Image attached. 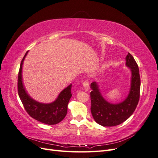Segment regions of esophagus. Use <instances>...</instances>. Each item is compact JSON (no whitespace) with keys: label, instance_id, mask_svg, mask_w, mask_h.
Instances as JSON below:
<instances>
[{"label":"esophagus","instance_id":"34e87169","mask_svg":"<svg viewBox=\"0 0 158 158\" xmlns=\"http://www.w3.org/2000/svg\"><path fill=\"white\" fill-rule=\"evenodd\" d=\"M82 85H83V86H84L85 91H88L89 89V83H88V81L87 80L83 81Z\"/></svg>","mask_w":158,"mask_h":158}]
</instances>
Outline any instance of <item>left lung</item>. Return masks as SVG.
Here are the masks:
<instances>
[{
    "label": "left lung",
    "mask_w": 158,
    "mask_h": 158,
    "mask_svg": "<svg viewBox=\"0 0 158 158\" xmlns=\"http://www.w3.org/2000/svg\"><path fill=\"white\" fill-rule=\"evenodd\" d=\"M126 65L131 69L132 78L130 92L125 101L112 104L102 97L98 84L94 82L90 86L91 113L99 125L103 127H113L120 125L130 117L135 111L139 102L140 90V77L138 66L131 54L128 52Z\"/></svg>",
    "instance_id": "8db88e82"
}]
</instances>
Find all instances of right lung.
<instances>
[{
  "label": "right lung",
  "mask_w": 158,
  "mask_h": 158,
  "mask_svg": "<svg viewBox=\"0 0 158 158\" xmlns=\"http://www.w3.org/2000/svg\"><path fill=\"white\" fill-rule=\"evenodd\" d=\"M27 52L21 61L18 73V92L19 97L26 112L30 117L47 125H56L63 121L67 113L68 103L72 96V84L62 91L57 99L51 103H41L33 100L26 92L22 79V64Z\"/></svg>",
  "instance_id": "right-lung-1"
}]
</instances>
